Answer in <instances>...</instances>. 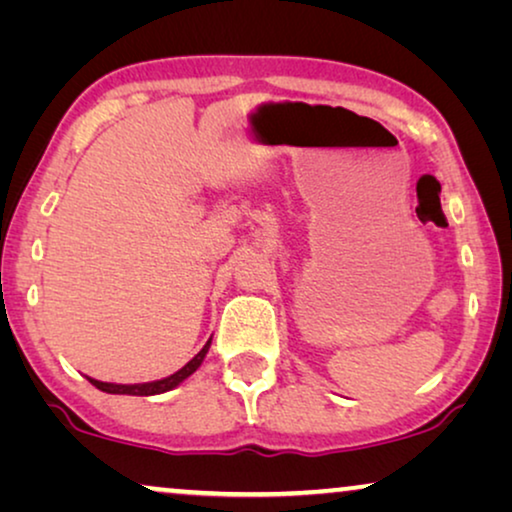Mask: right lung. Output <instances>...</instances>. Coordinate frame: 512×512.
Here are the masks:
<instances>
[{"label": "right lung", "mask_w": 512, "mask_h": 512, "mask_svg": "<svg viewBox=\"0 0 512 512\" xmlns=\"http://www.w3.org/2000/svg\"><path fill=\"white\" fill-rule=\"evenodd\" d=\"M209 345H212V340H209L207 345L202 347L200 352L195 354L193 359L186 363L184 368L177 370V373L170 375V377H165V380H158V382H144V384H111V382L90 380V377H88V380H90V384H93V387H97L100 391H107V394H128V396H153V394H163V391H170V389H174V387H177L179 382H184L188 375H193L195 370L200 368V363H202V359H205V354H207Z\"/></svg>", "instance_id": "obj_1"}]
</instances>
